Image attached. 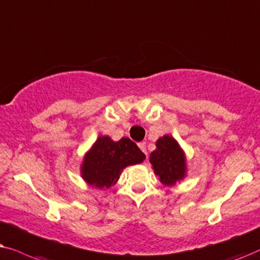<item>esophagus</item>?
<instances>
[{
    "instance_id": "34e87169",
    "label": "esophagus",
    "mask_w": 260,
    "mask_h": 260,
    "mask_svg": "<svg viewBox=\"0 0 260 260\" xmlns=\"http://www.w3.org/2000/svg\"><path fill=\"white\" fill-rule=\"evenodd\" d=\"M138 146H139V148H140V150H141V151H143V152H144V153L147 155V150H146V143H139V144H138Z\"/></svg>"
}]
</instances>
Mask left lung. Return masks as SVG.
I'll return each instance as SVG.
<instances>
[{"label":"left lung","mask_w":260,"mask_h":260,"mask_svg":"<svg viewBox=\"0 0 260 260\" xmlns=\"http://www.w3.org/2000/svg\"><path fill=\"white\" fill-rule=\"evenodd\" d=\"M150 162L161 184L172 186L186 176V158L177 140L169 134L159 138L155 150L151 152Z\"/></svg>","instance_id":"1"}]
</instances>
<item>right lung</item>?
<instances>
[{"label": "right lung", "mask_w": 260, "mask_h": 260, "mask_svg": "<svg viewBox=\"0 0 260 260\" xmlns=\"http://www.w3.org/2000/svg\"><path fill=\"white\" fill-rule=\"evenodd\" d=\"M145 158V154L129 138L114 141L112 138L101 136L83 158L81 176L89 185L109 189L119 181L124 168L140 164Z\"/></svg>", "instance_id": "right-lung-1"}]
</instances>
